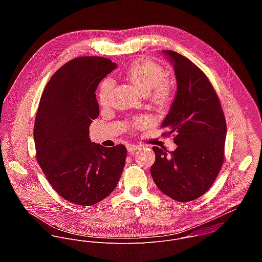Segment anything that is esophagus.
<instances>
[{
  "mask_svg": "<svg viewBox=\"0 0 262 262\" xmlns=\"http://www.w3.org/2000/svg\"><path fill=\"white\" fill-rule=\"evenodd\" d=\"M137 149H139V146H138V145H135V144H128V145H127L128 152H134V151H136Z\"/></svg>",
  "mask_w": 262,
  "mask_h": 262,
  "instance_id": "1",
  "label": "esophagus"
}]
</instances>
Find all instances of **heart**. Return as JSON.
Segmentation results:
<instances>
[{
	"label": "heart",
	"instance_id": "heart-1",
	"mask_svg": "<svg viewBox=\"0 0 262 262\" xmlns=\"http://www.w3.org/2000/svg\"><path fill=\"white\" fill-rule=\"evenodd\" d=\"M165 70L155 61L139 59L127 69L124 77L142 94H148L153 102L163 104L170 99L173 91L171 80L165 77ZM112 91V80L110 78L104 79L98 91V100L102 106H107L110 103ZM150 122L148 117L137 118L133 121L132 128H145Z\"/></svg>",
	"mask_w": 262,
	"mask_h": 262
}]
</instances>
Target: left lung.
Here are the masks:
<instances>
[{
  "label": "left lung",
  "mask_w": 262,
  "mask_h": 262,
  "mask_svg": "<svg viewBox=\"0 0 262 262\" xmlns=\"http://www.w3.org/2000/svg\"><path fill=\"white\" fill-rule=\"evenodd\" d=\"M173 63L178 81L174 101L161 124L173 136L177 149L153 146L150 168L157 187L169 198L187 203L203 195L215 183L224 163L226 119L208 76L186 56L163 51Z\"/></svg>",
  "instance_id": "1"
}]
</instances>
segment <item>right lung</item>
<instances>
[{"label": "right lung", "instance_id": "add662e5", "mask_svg": "<svg viewBox=\"0 0 262 262\" xmlns=\"http://www.w3.org/2000/svg\"><path fill=\"white\" fill-rule=\"evenodd\" d=\"M116 67L100 56L74 58L54 73L40 98L33 131L36 160L51 187L75 205L107 198L125 165L123 144L105 147L89 135L100 114L95 92Z\"/></svg>", "mask_w": 262, "mask_h": 262}]
</instances>
